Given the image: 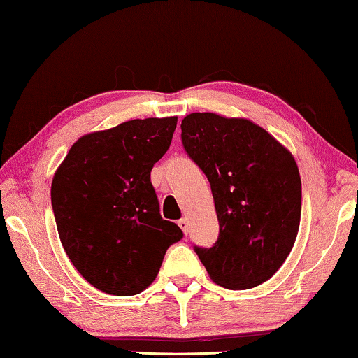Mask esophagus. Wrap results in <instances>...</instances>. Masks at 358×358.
I'll return each instance as SVG.
<instances>
[{"instance_id": "obj_1", "label": "esophagus", "mask_w": 358, "mask_h": 358, "mask_svg": "<svg viewBox=\"0 0 358 358\" xmlns=\"http://www.w3.org/2000/svg\"><path fill=\"white\" fill-rule=\"evenodd\" d=\"M178 227L181 228V230H183L185 234H188V231H189V222H188V218H181V220L178 222Z\"/></svg>"}]
</instances>
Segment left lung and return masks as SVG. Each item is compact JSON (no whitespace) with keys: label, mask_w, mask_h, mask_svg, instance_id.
I'll use <instances>...</instances> for the list:
<instances>
[{"label":"left lung","mask_w":358,"mask_h":358,"mask_svg":"<svg viewBox=\"0 0 358 358\" xmlns=\"http://www.w3.org/2000/svg\"><path fill=\"white\" fill-rule=\"evenodd\" d=\"M181 141L210 183L217 243L194 248L210 280L250 289L270 280L294 246L302 186L291 151L249 119L193 112Z\"/></svg>","instance_id":"left-lung-1"}]
</instances>
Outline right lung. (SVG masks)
<instances>
[{
    "mask_svg": "<svg viewBox=\"0 0 358 358\" xmlns=\"http://www.w3.org/2000/svg\"><path fill=\"white\" fill-rule=\"evenodd\" d=\"M178 117L135 119L73 143L51 183L57 233L78 273L96 289L135 296L156 280L183 236L164 220L151 170L172 143Z\"/></svg>",
    "mask_w": 358,
    "mask_h": 358,
    "instance_id": "right-lung-1",
    "label": "right lung"
}]
</instances>
